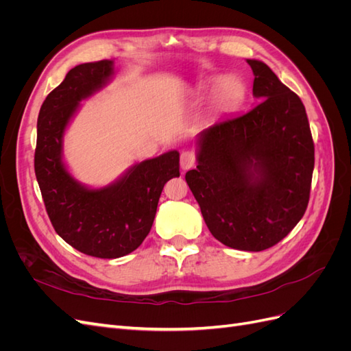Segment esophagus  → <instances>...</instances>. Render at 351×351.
<instances>
[{
	"label": "esophagus",
	"instance_id": "esophagus-1",
	"mask_svg": "<svg viewBox=\"0 0 351 351\" xmlns=\"http://www.w3.org/2000/svg\"><path fill=\"white\" fill-rule=\"evenodd\" d=\"M195 154L190 152V151H183L182 155H180V165H182L183 169H189L195 165Z\"/></svg>",
	"mask_w": 351,
	"mask_h": 351
}]
</instances>
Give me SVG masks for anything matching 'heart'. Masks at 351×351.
Masks as SVG:
<instances>
[{"label": "heart", "mask_w": 351, "mask_h": 351, "mask_svg": "<svg viewBox=\"0 0 351 351\" xmlns=\"http://www.w3.org/2000/svg\"><path fill=\"white\" fill-rule=\"evenodd\" d=\"M214 84H215V80H210L205 83L204 86H200V90H208L209 88L214 86ZM243 92H244V88L240 80H237L236 77H227L226 80H222L219 83V86L217 89V93H215L217 104L221 105V107H230V105H234L243 97Z\"/></svg>", "instance_id": "b5f03b06"}]
</instances>
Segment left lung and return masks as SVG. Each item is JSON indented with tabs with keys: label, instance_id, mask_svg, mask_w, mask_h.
Masks as SVG:
<instances>
[{
	"label": "left lung",
	"instance_id": "8db88e82",
	"mask_svg": "<svg viewBox=\"0 0 351 351\" xmlns=\"http://www.w3.org/2000/svg\"><path fill=\"white\" fill-rule=\"evenodd\" d=\"M247 64L262 101L197 134V167L186 182L212 236L231 249L261 252L304 215L315 146L302 99L265 62Z\"/></svg>",
	"mask_w": 351,
	"mask_h": 351
}]
</instances>
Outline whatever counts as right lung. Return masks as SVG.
<instances>
[{
	"label": "right lung",
	"mask_w": 351,
	"mask_h": 351,
	"mask_svg": "<svg viewBox=\"0 0 351 351\" xmlns=\"http://www.w3.org/2000/svg\"><path fill=\"white\" fill-rule=\"evenodd\" d=\"M114 74V61L71 69L44 101L38 117L35 174L57 234L89 256L115 259L141 246L152 228L159 196L180 176V154L169 151L134 164L114 183L90 189L62 161V137L80 102L101 90Z\"/></svg>",
	"instance_id": "add662e5"
}]
</instances>
